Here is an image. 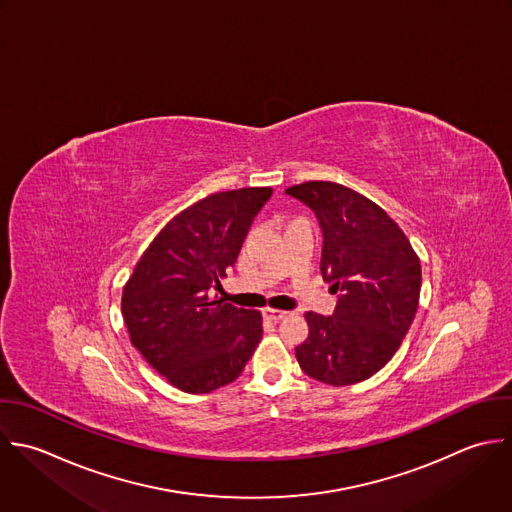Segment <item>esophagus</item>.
I'll list each match as a JSON object with an SVG mask.
<instances>
[{"label":"esophagus","mask_w":512,"mask_h":512,"mask_svg":"<svg viewBox=\"0 0 512 512\" xmlns=\"http://www.w3.org/2000/svg\"><path fill=\"white\" fill-rule=\"evenodd\" d=\"M263 315H265L269 321H281V319H285L289 313H287V311H281V309H271V307H267V309H263Z\"/></svg>","instance_id":"obj_1"}]
</instances>
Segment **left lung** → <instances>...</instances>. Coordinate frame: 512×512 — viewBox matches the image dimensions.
Returning a JSON list of instances; mask_svg holds the SVG:
<instances>
[{"instance_id": "obj_1", "label": "left lung", "mask_w": 512, "mask_h": 512, "mask_svg": "<svg viewBox=\"0 0 512 512\" xmlns=\"http://www.w3.org/2000/svg\"><path fill=\"white\" fill-rule=\"evenodd\" d=\"M285 193L315 211L321 273L339 293L333 317L305 313L309 337L295 357L315 381L361 383L393 359L415 319L421 261L403 229L365 195L333 181H307Z\"/></svg>"}]
</instances>
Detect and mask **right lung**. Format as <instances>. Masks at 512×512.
<instances>
[{
    "label": "right lung",
    "mask_w": 512,
    "mask_h": 512,
    "mask_svg": "<svg viewBox=\"0 0 512 512\" xmlns=\"http://www.w3.org/2000/svg\"><path fill=\"white\" fill-rule=\"evenodd\" d=\"M271 187L213 193L149 243L121 295L131 345L173 387L211 393L233 383L263 335L259 311L211 297L235 265Z\"/></svg>",
    "instance_id": "1"
}]
</instances>
